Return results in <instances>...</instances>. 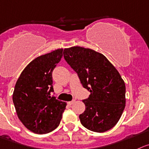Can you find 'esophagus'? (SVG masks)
Here are the masks:
<instances>
[{
    "instance_id": "obj_1",
    "label": "esophagus",
    "mask_w": 149,
    "mask_h": 149,
    "mask_svg": "<svg viewBox=\"0 0 149 149\" xmlns=\"http://www.w3.org/2000/svg\"><path fill=\"white\" fill-rule=\"evenodd\" d=\"M75 101H76V100H75V99L72 100L71 101H69V102H68V104H69V105H72L73 104H74Z\"/></svg>"
}]
</instances>
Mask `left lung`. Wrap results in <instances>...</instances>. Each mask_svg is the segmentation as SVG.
<instances>
[{
    "instance_id": "left-lung-1",
    "label": "left lung",
    "mask_w": 149,
    "mask_h": 149,
    "mask_svg": "<svg viewBox=\"0 0 149 149\" xmlns=\"http://www.w3.org/2000/svg\"><path fill=\"white\" fill-rule=\"evenodd\" d=\"M63 54L83 87L90 92L82 100L85 110L79 115L81 123L95 132L111 129L118 122L126 104V86L120 73L103 54L90 48H65Z\"/></svg>"
}]
</instances>
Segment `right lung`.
Here are the masks:
<instances>
[{
	"label": "right lung",
	"mask_w": 149,
	"mask_h": 149,
	"mask_svg": "<svg viewBox=\"0 0 149 149\" xmlns=\"http://www.w3.org/2000/svg\"><path fill=\"white\" fill-rule=\"evenodd\" d=\"M62 51L57 49L36 58L26 67L15 84L12 99L17 115L36 134L51 132L57 127L67 105L51 96L52 72L62 57Z\"/></svg>",
	"instance_id": "1"
}]
</instances>
